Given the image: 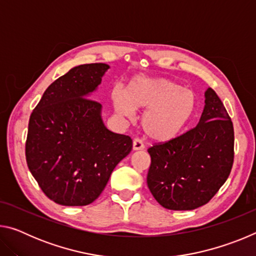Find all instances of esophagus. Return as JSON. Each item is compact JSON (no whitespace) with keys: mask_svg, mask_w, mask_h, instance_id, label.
Wrapping results in <instances>:
<instances>
[{"mask_svg":"<svg viewBox=\"0 0 256 256\" xmlns=\"http://www.w3.org/2000/svg\"><path fill=\"white\" fill-rule=\"evenodd\" d=\"M144 144L141 138H134L133 141V150H144Z\"/></svg>","mask_w":256,"mask_h":256,"instance_id":"obj_1","label":"esophagus"}]
</instances>
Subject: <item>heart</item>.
I'll use <instances>...</instances> for the list:
<instances>
[{
    "instance_id": "b5f03b06",
    "label": "heart",
    "mask_w": 256,
    "mask_h": 256,
    "mask_svg": "<svg viewBox=\"0 0 256 256\" xmlns=\"http://www.w3.org/2000/svg\"><path fill=\"white\" fill-rule=\"evenodd\" d=\"M112 102L118 114L132 118L136 110H146L141 124L146 136L158 142L178 138L196 107L193 92L164 78L136 76L125 94L114 90Z\"/></svg>"
}]
</instances>
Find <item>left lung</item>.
Here are the masks:
<instances>
[{
    "label": "left lung",
    "instance_id": "obj_1",
    "mask_svg": "<svg viewBox=\"0 0 256 256\" xmlns=\"http://www.w3.org/2000/svg\"><path fill=\"white\" fill-rule=\"evenodd\" d=\"M146 183L160 206L193 210L206 204L227 180L234 162V126L214 89L206 92L200 122L178 138L148 149Z\"/></svg>",
    "mask_w": 256,
    "mask_h": 256
}]
</instances>
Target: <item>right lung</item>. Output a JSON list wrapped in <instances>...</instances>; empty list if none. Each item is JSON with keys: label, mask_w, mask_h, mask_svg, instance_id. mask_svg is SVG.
<instances>
[{"label": "right lung", "mask_w": 256, "mask_h": 256, "mask_svg": "<svg viewBox=\"0 0 256 256\" xmlns=\"http://www.w3.org/2000/svg\"><path fill=\"white\" fill-rule=\"evenodd\" d=\"M108 68L104 63L71 68L46 89L30 115L26 160L45 196L58 204L92 203L132 150V138L110 131L100 104L86 98Z\"/></svg>", "instance_id": "1"}]
</instances>
